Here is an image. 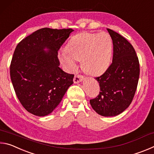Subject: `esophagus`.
Instances as JSON below:
<instances>
[{"label": "esophagus", "mask_w": 154, "mask_h": 154, "mask_svg": "<svg viewBox=\"0 0 154 154\" xmlns=\"http://www.w3.org/2000/svg\"><path fill=\"white\" fill-rule=\"evenodd\" d=\"M84 79V77H83L82 75H75L74 79H73V82L75 83H78L79 82H82V81Z\"/></svg>", "instance_id": "34e87169"}]
</instances>
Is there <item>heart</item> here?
Instances as JSON below:
<instances>
[{"instance_id": "obj_1", "label": "heart", "mask_w": 154, "mask_h": 154, "mask_svg": "<svg viewBox=\"0 0 154 154\" xmlns=\"http://www.w3.org/2000/svg\"><path fill=\"white\" fill-rule=\"evenodd\" d=\"M112 51L113 43L108 33L82 32L69 41L65 51L59 53L58 58L69 72L75 71L76 60H81L84 71L96 76L105 72L109 68Z\"/></svg>"}]
</instances>
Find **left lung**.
I'll return each instance as SVG.
<instances>
[{
    "label": "left lung",
    "instance_id": "1",
    "mask_svg": "<svg viewBox=\"0 0 154 154\" xmlns=\"http://www.w3.org/2000/svg\"><path fill=\"white\" fill-rule=\"evenodd\" d=\"M113 41L112 64L105 73L96 77L100 92L90 100L98 114L113 117L128 107L134 98L139 78V62L132 45L119 34L107 28Z\"/></svg>",
    "mask_w": 154,
    "mask_h": 154
}]
</instances>
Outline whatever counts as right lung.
<instances>
[{
  "mask_svg": "<svg viewBox=\"0 0 154 154\" xmlns=\"http://www.w3.org/2000/svg\"><path fill=\"white\" fill-rule=\"evenodd\" d=\"M72 31L43 28L17 44L10 65L15 94L24 109L35 116L50 114L73 83L74 75L59 67L58 51Z\"/></svg>",
  "mask_w": 154,
  "mask_h": 154,
  "instance_id": "obj_1",
  "label": "right lung"
}]
</instances>
